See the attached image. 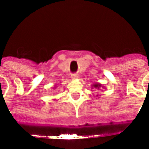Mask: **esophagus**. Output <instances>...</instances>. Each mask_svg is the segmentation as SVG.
<instances>
[{
    "label": "esophagus",
    "instance_id": "obj_1",
    "mask_svg": "<svg viewBox=\"0 0 149 149\" xmlns=\"http://www.w3.org/2000/svg\"><path fill=\"white\" fill-rule=\"evenodd\" d=\"M71 77H72V79H77V78H78V77H79V76H78V75L76 74V73H75V74H72V76H71Z\"/></svg>",
    "mask_w": 149,
    "mask_h": 149
}]
</instances>
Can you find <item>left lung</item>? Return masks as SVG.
<instances>
[{"mask_svg": "<svg viewBox=\"0 0 149 149\" xmlns=\"http://www.w3.org/2000/svg\"><path fill=\"white\" fill-rule=\"evenodd\" d=\"M101 87H102V84H95L92 86V87H95V88H97V89H99Z\"/></svg>", "mask_w": 149, "mask_h": 149, "instance_id": "obj_1", "label": "left lung"}]
</instances>
